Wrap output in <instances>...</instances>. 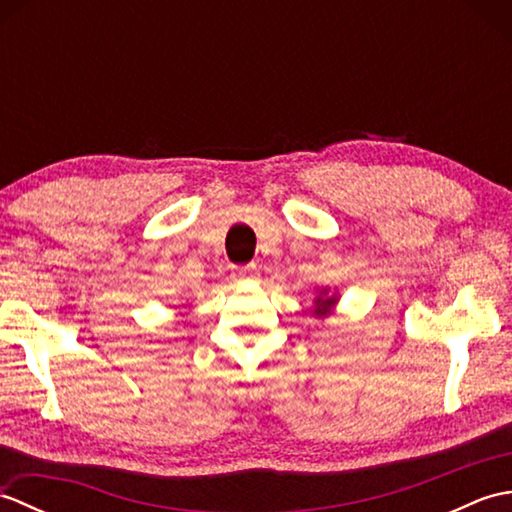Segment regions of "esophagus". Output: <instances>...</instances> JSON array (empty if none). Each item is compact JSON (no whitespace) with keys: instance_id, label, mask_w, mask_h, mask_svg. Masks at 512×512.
<instances>
[{"instance_id":"1","label":"esophagus","mask_w":512,"mask_h":512,"mask_svg":"<svg viewBox=\"0 0 512 512\" xmlns=\"http://www.w3.org/2000/svg\"><path fill=\"white\" fill-rule=\"evenodd\" d=\"M259 275V268L257 264H248L242 268H235V277L237 279H255Z\"/></svg>"}]
</instances>
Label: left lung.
<instances>
[{
  "instance_id": "obj_1",
  "label": "left lung",
  "mask_w": 512,
  "mask_h": 512,
  "mask_svg": "<svg viewBox=\"0 0 512 512\" xmlns=\"http://www.w3.org/2000/svg\"><path fill=\"white\" fill-rule=\"evenodd\" d=\"M336 303V295L328 297V290H321V295L314 299V317H328L332 312V306Z\"/></svg>"
}]
</instances>
